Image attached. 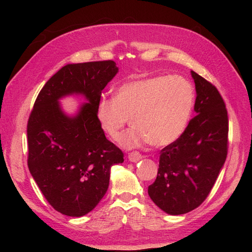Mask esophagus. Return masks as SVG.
<instances>
[{"instance_id": "1", "label": "esophagus", "mask_w": 252, "mask_h": 252, "mask_svg": "<svg viewBox=\"0 0 252 252\" xmlns=\"http://www.w3.org/2000/svg\"><path fill=\"white\" fill-rule=\"evenodd\" d=\"M143 158V156L141 155V154H139V152H136V151H133V152H130V154L128 155V159L130 162H132V163H136V162H139L140 159H142Z\"/></svg>"}]
</instances>
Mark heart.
I'll list each match as a JSON object with an SVG mask.
<instances>
[{"label": "heart", "mask_w": 252, "mask_h": 252, "mask_svg": "<svg viewBox=\"0 0 252 252\" xmlns=\"http://www.w3.org/2000/svg\"><path fill=\"white\" fill-rule=\"evenodd\" d=\"M194 104L193 88L180 75L128 81L114 97L98 101L96 117L110 139L118 140L130 118L131 128L121 136L122 147L131 149L150 143L164 147L184 132Z\"/></svg>", "instance_id": "1"}]
</instances>
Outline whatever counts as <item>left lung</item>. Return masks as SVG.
I'll use <instances>...</instances> for the list:
<instances>
[{"label":"left lung","instance_id":"8db88e82","mask_svg":"<svg viewBox=\"0 0 252 252\" xmlns=\"http://www.w3.org/2000/svg\"><path fill=\"white\" fill-rule=\"evenodd\" d=\"M194 112L180 138L161 150L150 199L171 216L195 209L208 196L227 157L228 116L218 89L194 71Z\"/></svg>","mask_w":252,"mask_h":252}]
</instances>
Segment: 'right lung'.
I'll use <instances>...</instances> for the list:
<instances>
[{
    "instance_id": "obj_1",
    "label": "right lung",
    "mask_w": 252,
    "mask_h": 252,
    "mask_svg": "<svg viewBox=\"0 0 252 252\" xmlns=\"http://www.w3.org/2000/svg\"><path fill=\"white\" fill-rule=\"evenodd\" d=\"M118 72L113 61L67 64L45 84L33 105L27 125L28 168L62 215L79 218L94 209L108 189L111 167L124 162L96 117L102 90ZM70 95L88 102L73 115L59 102Z\"/></svg>"
}]
</instances>
